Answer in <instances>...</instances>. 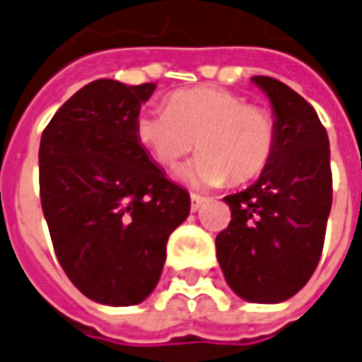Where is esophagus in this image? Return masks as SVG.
<instances>
[{
	"label": "esophagus",
	"mask_w": 362,
	"mask_h": 362,
	"mask_svg": "<svg viewBox=\"0 0 362 362\" xmlns=\"http://www.w3.org/2000/svg\"><path fill=\"white\" fill-rule=\"evenodd\" d=\"M205 201H207V199L201 197V195H195V193H193V195H191V211H199V209H201Z\"/></svg>",
	"instance_id": "1"
}]
</instances>
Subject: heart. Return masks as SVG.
I'll list each match as a JSON object with an SVG mask.
<instances>
[{
	"label": "heart",
	"instance_id": "obj_1",
	"mask_svg": "<svg viewBox=\"0 0 362 362\" xmlns=\"http://www.w3.org/2000/svg\"><path fill=\"white\" fill-rule=\"evenodd\" d=\"M135 135L153 159L173 169L195 149L201 155L185 169L199 185H241L263 173L277 143L271 113L221 87L179 89L167 97V109L141 111Z\"/></svg>",
	"mask_w": 362,
	"mask_h": 362
}]
</instances>
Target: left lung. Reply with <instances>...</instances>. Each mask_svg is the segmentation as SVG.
I'll return each mask as SVG.
<instances>
[{
	"label": "left lung",
	"instance_id": "8db88e82",
	"mask_svg": "<svg viewBox=\"0 0 362 362\" xmlns=\"http://www.w3.org/2000/svg\"><path fill=\"white\" fill-rule=\"evenodd\" d=\"M275 113L277 143L253 185L225 197L231 223L217 235L227 285L249 303H281L307 285L321 259L333 203L329 137L288 85L257 75Z\"/></svg>",
	"mask_w": 362,
	"mask_h": 362
}]
</instances>
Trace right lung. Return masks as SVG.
Listing matches in <instances>:
<instances>
[{
  "label": "right lung",
  "mask_w": 362,
  "mask_h": 362,
  "mask_svg": "<svg viewBox=\"0 0 362 362\" xmlns=\"http://www.w3.org/2000/svg\"><path fill=\"white\" fill-rule=\"evenodd\" d=\"M155 83L97 79L51 117L40 143L41 209L65 275L95 303L129 307L157 287L167 239L191 199L135 135Z\"/></svg>",
  "instance_id": "1"
}]
</instances>
